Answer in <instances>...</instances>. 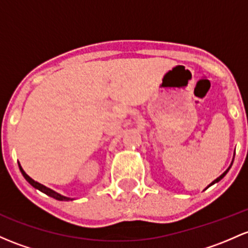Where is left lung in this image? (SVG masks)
<instances>
[{
  "label": "left lung",
  "mask_w": 248,
  "mask_h": 248,
  "mask_svg": "<svg viewBox=\"0 0 248 248\" xmlns=\"http://www.w3.org/2000/svg\"><path fill=\"white\" fill-rule=\"evenodd\" d=\"M232 164H233V161H232ZM232 164H231V166H232ZM231 166H229V168L227 169V170H226L225 172H223V173H222V174H221V176H220V177H217V178H216V179H215V181H214V182H212V183H210V184H209V186H213V184H215V183H217V182H220V181H221V179H222V178H223V177H225V176H226V174H227V172L229 171V169H231Z\"/></svg>",
  "instance_id": "left-lung-1"
}]
</instances>
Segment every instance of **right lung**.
Wrapping results in <instances>:
<instances>
[{
	"label": "right lung",
	"instance_id": "obj_1",
	"mask_svg": "<svg viewBox=\"0 0 248 248\" xmlns=\"http://www.w3.org/2000/svg\"><path fill=\"white\" fill-rule=\"evenodd\" d=\"M19 168H20V171H21V173H22V176L25 177V179H26V181H27L28 183H30L31 186H32L33 187H35V189L40 190V191H41V192H44V194L48 195V196L53 197V199H56V200H58V201H70V200H74V199H70V197L62 196V195L58 194V192H56V191H53V190H52V189H49V187L45 186H43V184L38 183V182H35L34 179H32V178H31V177L28 176V174L26 173L25 171H23V169L21 168L20 163H19Z\"/></svg>",
	"mask_w": 248,
	"mask_h": 248
}]
</instances>
